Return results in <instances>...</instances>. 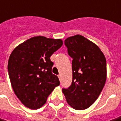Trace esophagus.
<instances>
[{
	"label": "esophagus",
	"instance_id": "34e87169",
	"mask_svg": "<svg viewBox=\"0 0 121 121\" xmlns=\"http://www.w3.org/2000/svg\"><path fill=\"white\" fill-rule=\"evenodd\" d=\"M58 77H59V80L60 81V80H61V75L59 74L58 75Z\"/></svg>",
	"mask_w": 121,
	"mask_h": 121
}]
</instances>
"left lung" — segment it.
<instances>
[{
	"mask_svg": "<svg viewBox=\"0 0 121 121\" xmlns=\"http://www.w3.org/2000/svg\"><path fill=\"white\" fill-rule=\"evenodd\" d=\"M65 44L73 59L72 82L62 93L72 108L86 109L95 101L105 86L106 59L97 45L80 35L69 37Z\"/></svg>",
	"mask_w": 121,
	"mask_h": 121,
	"instance_id": "1",
	"label": "left lung"
}]
</instances>
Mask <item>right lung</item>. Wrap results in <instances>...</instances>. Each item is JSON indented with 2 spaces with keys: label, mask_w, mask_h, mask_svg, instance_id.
Here are the masks:
<instances>
[{
  "label": "right lung",
  "mask_w": 121,
  "mask_h": 121,
  "mask_svg": "<svg viewBox=\"0 0 121 121\" xmlns=\"http://www.w3.org/2000/svg\"><path fill=\"white\" fill-rule=\"evenodd\" d=\"M60 39L37 36L17 46L10 55L8 70L12 87L24 105L37 109L46 103L59 78L52 74L50 57L62 46Z\"/></svg>",
  "instance_id": "right-lung-1"
}]
</instances>
